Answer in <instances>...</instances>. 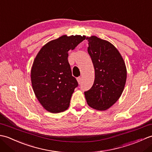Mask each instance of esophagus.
Returning a JSON list of instances; mask_svg holds the SVG:
<instances>
[{"instance_id":"34e87169","label":"esophagus","mask_w":152,"mask_h":152,"mask_svg":"<svg viewBox=\"0 0 152 152\" xmlns=\"http://www.w3.org/2000/svg\"><path fill=\"white\" fill-rule=\"evenodd\" d=\"M82 80V77H78V78H77V81H78L79 84H80V83H81Z\"/></svg>"}]
</instances>
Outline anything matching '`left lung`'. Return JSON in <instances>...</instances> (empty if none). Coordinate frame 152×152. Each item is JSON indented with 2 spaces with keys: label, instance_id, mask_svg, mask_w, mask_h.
Masks as SVG:
<instances>
[{
  "label": "left lung",
  "instance_id": "1",
  "mask_svg": "<svg viewBox=\"0 0 152 152\" xmlns=\"http://www.w3.org/2000/svg\"><path fill=\"white\" fill-rule=\"evenodd\" d=\"M88 53L95 69V80L84 94L88 105L105 110L118 101L127 79L124 61L114 45L95 36L87 38Z\"/></svg>",
  "mask_w": 152,
  "mask_h": 152
}]
</instances>
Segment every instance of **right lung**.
I'll return each instance as SVG.
<instances>
[{
  "label": "right lung",
  "mask_w": 152,
  "mask_h": 152,
  "mask_svg": "<svg viewBox=\"0 0 152 152\" xmlns=\"http://www.w3.org/2000/svg\"><path fill=\"white\" fill-rule=\"evenodd\" d=\"M85 38L64 35L44 45L35 58L31 74L32 86L38 101L50 112H61L69 107L78 83L72 75L68 51Z\"/></svg>",
  "instance_id": "right-lung-1"
}]
</instances>
